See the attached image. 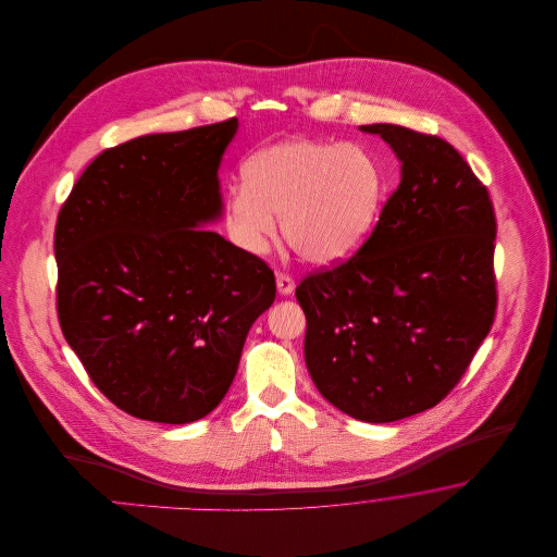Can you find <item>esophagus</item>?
Wrapping results in <instances>:
<instances>
[{"label":"esophagus","instance_id":"obj_1","mask_svg":"<svg viewBox=\"0 0 557 557\" xmlns=\"http://www.w3.org/2000/svg\"><path fill=\"white\" fill-rule=\"evenodd\" d=\"M275 280H277V290H280V294L288 296V294L294 292V280H292V275H288V273L280 271V273L275 275Z\"/></svg>","mask_w":557,"mask_h":557}]
</instances>
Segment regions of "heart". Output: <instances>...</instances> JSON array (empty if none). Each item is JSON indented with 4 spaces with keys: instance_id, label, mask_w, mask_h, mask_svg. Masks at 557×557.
<instances>
[{
    "instance_id": "heart-1",
    "label": "heart",
    "mask_w": 557,
    "mask_h": 557,
    "mask_svg": "<svg viewBox=\"0 0 557 557\" xmlns=\"http://www.w3.org/2000/svg\"><path fill=\"white\" fill-rule=\"evenodd\" d=\"M384 175L370 150L292 137L257 152L244 186L225 202L230 236L242 250L263 255L275 236V216L292 250L315 265L352 255L380 214Z\"/></svg>"
}]
</instances>
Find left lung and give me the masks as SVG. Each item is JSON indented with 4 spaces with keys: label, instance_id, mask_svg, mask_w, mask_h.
I'll list each match as a JSON object with an SVG mask.
<instances>
[{
    "label": "left lung",
    "instance_id": "left-lung-1",
    "mask_svg": "<svg viewBox=\"0 0 557 557\" xmlns=\"http://www.w3.org/2000/svg\"><path fill=\"white\" fill-rule=\"evenodd\" d=\"M400 184L346 261L296 288L305 361L346 416L386 424L438 405L472 363L497 311V221L486 186L438 135L377 123Z\"/></svg>",
    "mask_w": 557,
    "mask_h": 557
}]
</instances>
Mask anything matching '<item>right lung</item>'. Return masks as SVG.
<instances>
[{
	"label": "right lung",
	"instance_id": "obj_1",
	"mask_svg": "<svg viewBox=\"0 0 557 557\" xmlns=\"http://www.w3.org/2000/svg\"><path fill=\"white\" fill-rule=\"evenodd\" d=\"M236 129L227 119L108 148L58 212L62 334L133 418L187 424L211 413L275 300L263 259L198 227L221 214L216 169Z\"/></svg>",
	"mask_w": 557,
	"mask_h": 557
}]
</instances>
